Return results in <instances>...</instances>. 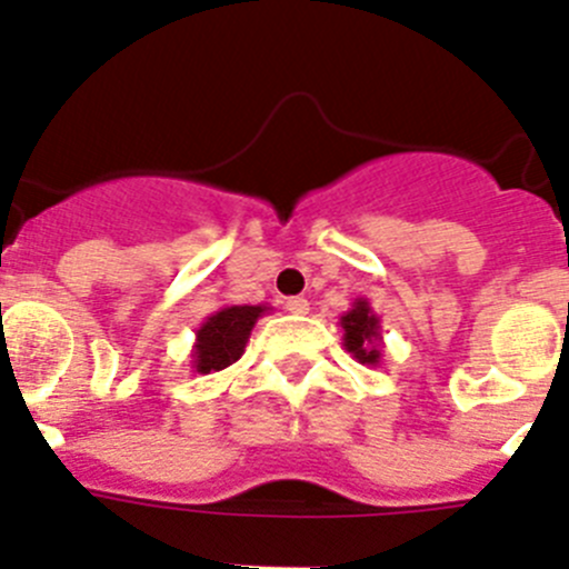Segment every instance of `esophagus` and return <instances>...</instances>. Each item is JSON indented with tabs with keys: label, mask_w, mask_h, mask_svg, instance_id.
<instances>
[{
	"label": "esophagus",
	"mask_w": 569,
	"mask_h": 569,
	"mask_svg": "<svg viewBox=\"0 0 569 569\" xmlns=\"http://www.w3.org/2000/svg\"><path fill=\"white\" fill-rule=\"evenodd\" d=\"M284 308H288L290 313H296V316H305L310 310V301L305 299V296H290V299L284 301Z\"/></svg>",
	"instance_id": "34e87169"
}]
</instances>
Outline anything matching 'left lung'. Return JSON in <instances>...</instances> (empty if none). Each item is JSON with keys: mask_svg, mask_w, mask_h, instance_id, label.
<instances>
[{"mask_svg": "<svg viewBox=\"0 0 569 569\" xmlns=\"http://www.w3.org/2000/svg\"><path fill=\"white\" fill-rule=\"evenodd\" d=\"M341 325V341H345L347 353H353L359 365L379 367L381 365V319L373 313L370 301L353 299L350 310H345L339 319Z\"/></svg>", "mask_w": 569, "mask_h": 569, "instance_id": "1", "label": "left lung"}]
</instances>
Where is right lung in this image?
I'll use <instances>...</instances> for the list:
<instances>
[{
	"label": "right lung",
	"mask_w": 569,
	"mask_h": 569,
	"mask_svg": "<svg viewBox=\"0 0 569 569\" xmlns=\"http://www.w3.org/2000/svg\"><path fill=\"white\" fill-rule=\"evenodd\" d=\"M264 313H270L268 305H224L210 313L202 328L196 330V345L190 353L193 373H219L239 361L248 347L250 330Z\"/></svg>",
	"instance_id": "add662e5"
}]
</instances>
